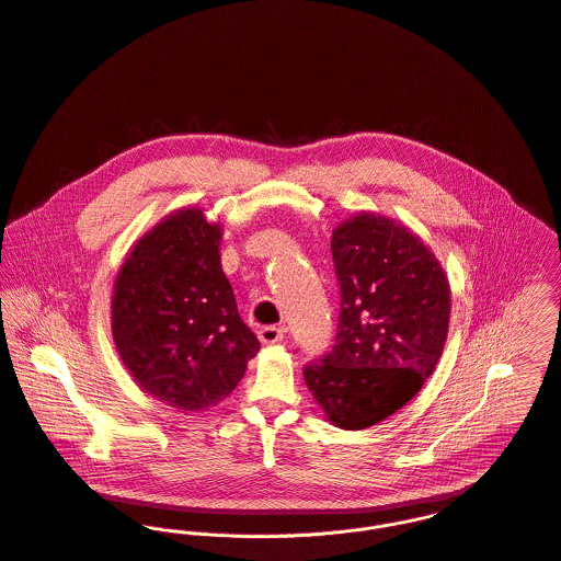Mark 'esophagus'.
<instances>
[{
  "instance_id": "34e87169",
  "label": "esophagus",
  "mask_w": 561,
  "mask_h": 561,
  "mask_svg": "<svg viewBox=\"0 0 561 561\" xmlns=\"http://www.w3.org/2000/svg\"><path fill=\"white\" fill-rule=\"evenodd\" d=\"M286 336V328H279V325H266V328H260L257 337L264 342V344H275V342H282Z\"/></svg>"
}]
</instances>
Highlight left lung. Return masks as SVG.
Masks as SVG:
<instances>
[{
    "label": "left lung",
    "mask_w": 561,
    "mask_h": 561,
    "mask_svg": "<svg viewBox=\"0 0 561 561\" xmlns=\"http://www.w3.org/2000/svg\"><path fill=\"white\" fill-rule=\"evenodd\" d=\"M336 344L304 370L328 421L366 430L412 401L445 351L450 288L434 251L394 219L357 213L337 225Z\"/></svg>",
    "instance_id": "8db88e82"
}]
</instances>
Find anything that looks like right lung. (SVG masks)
Returning a JSON list of instances; mask_svg holds the SVG:
<instances>
[{
    "label": "right lung",
    "instance_id": "obj_1",
    "mask_svg": "<svg viewBox=\"0 0 561 561\" xmlns=\"http://www.w3.org/2000/svg\"><path fill=\"white\" fill-rule=\"evenodd\" d=\"M224 227L180 208L129 249L113 293L116 353L142 392L202 412L238 386L260 351L221 266Z\"/></svg>",
    "mask_w": 561,
    "mask_h": 561
}]
</instances>
